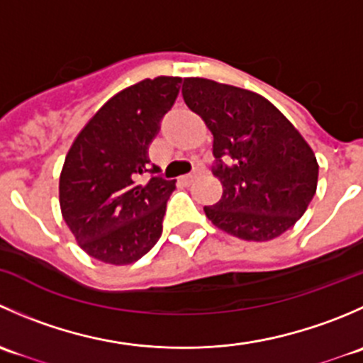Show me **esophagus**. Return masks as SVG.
Segmentation results:
<instances>
[{
	"label": "esophagus",
	"mask_w": 363,
	"mask_h": 363,
	"mask_svg": "<svg viewBox=\"0 0 363 363\" xmlns=\"http://www.w3.org/2000/svg\"><path fill=\"white\" fill-rule=\"evenodd\" d=\"M195 177H196L195 174H188V175H182L181 181H182V184H191V182L195 181Z\"/></svg>",
	"instance_id": "esophagus-1"
}]
</instances>
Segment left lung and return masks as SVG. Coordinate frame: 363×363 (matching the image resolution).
<instances>
[{
  "label": "left lung",
  "mask_w": 363,
  "mask_h": 363,
  "mask_svg": "<svg viewBox=\"0 0 363 363\" xmlns=\"http://www.w3.org/2000/svg\"><path fill=\"white\" fill-rule=\"evenodd\" d=\"M182 98L212 135L221 200L203 207L223 232L265 242L302 218L318 186L320 164L283 112L262 94L186 77Z\"/></svg>",
  "instance_id": "left-lung-1"
}]
</instances>
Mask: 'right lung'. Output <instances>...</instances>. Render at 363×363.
<instances>
[{
    "mask_svg": "<svg viewBox=\"0 0 363 363\" xmlns=\"http://www.w3.org/2000/svg\"><path fill=\"white\" fill-rule=\"evenodd\" d=\"M181 77L144 79L113 94L80 130L60 175V207L77 244L108 265H130L158 242L175 181L147 156ZM152 173L147 182L141 175Z\"/></svg>",
    "mask_w": 363,
    "mask_h": 363,
    "instance_id": "right-lung-1",
    "label": "right lung"
}]
</instances>
